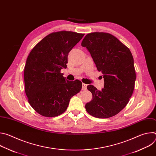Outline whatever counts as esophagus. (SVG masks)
Returning a JSON list of instances; mask_svg holds the SVG:
<instances>
[{"instance_id": "1", "label": "esophagus", "mask_w": 156, "mask_h": 156, "mask_svg": "<svg viewBox=\"0 0 156 156\" xmlns=\"http://www.w3.org/2000/svg\"><path fill=\"white\" fill-rule=\"evenodd\" d=\"M86 88H87V84H86L84 83H83L82 84V90L84 91V90H86Z\"/></svg>"}]
</instances>
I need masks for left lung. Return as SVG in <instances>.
<instances>
[{"label":"left lung","instance_id":"8db88e82","mask_svg":"<svg viewBox=\"0 0 156 156\" xmlns=\"http://www.w3.org/2000/svg\"><path fill=\"white\" fill-rule=\"evenodd\" d=\"M81 46L90 52L104 81L101 91L93 85L87 86L93 99L86 104V110L96 118L113 117L126 105L134 90L136 73L133 55L117 38L106 33L86 34Z\"/></svg>","mask_w":156,"mask_h":156}]
</instances>
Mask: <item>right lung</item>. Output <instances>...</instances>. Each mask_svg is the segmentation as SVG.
<instances>
[{
    "mask_svg": "<svg viewBox=\"0 0 156 156\" xmlns=\"http://www.w3.org/2000/svg\"><path fill=\"white\" fill-rule=\"evenodd\" d=\"M84 34L62 31L49 34L34 47L25 66V93L31 106L40 115L54 117L66 110L82 83L70 81L60 73L66 68L70 51Z\"/></svg>",
    "mask_w": 156,
    "mask_h": 156,
    "instance_id": "right-lung-1",
    "label": "right lung"
}]
</instances>
